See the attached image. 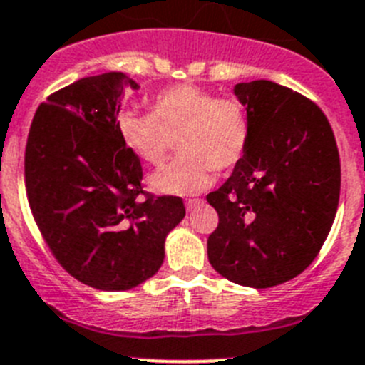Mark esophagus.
<instances>
[{
  "label": "esophagus",
  "mask_w": 365,
  "mask_h": 365,
  "mask_svg": "<svg viewBox=\"0 0 365 365\" xmlns=\"http://www.w3.org/2000/svg\"><path fill=\"white\" fill-rule=\"evenodd\" d=\"M201 202V199H186V208H188V210H193V208H197Z\"/></svg>",
  "instance_id": "esophagus-1"
}]
</instances>
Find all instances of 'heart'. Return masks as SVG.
Here are the masks:
<instances>
[{
	"mask_svg": "<svg viewBox=\"0 0 365 365\" xmlns=\"http://www.w3.org/2000/svg\"><path fill=\"white\" fill-rule=\"evenodd\" d=\"M151 111H122L117 125L128 150L153 166L163 163L173 140H179V159L151 175L155 192H202L212 185L214 172H230L247 153L250 118L243 102L234 96L217 98L201 87L177 86L155 96Z\"/></svg>",
	"mask_w": 365,
	"mask_h": 365,
	"instance_id": "b5f03b06",
	"label": "heart"
}]
</instances>
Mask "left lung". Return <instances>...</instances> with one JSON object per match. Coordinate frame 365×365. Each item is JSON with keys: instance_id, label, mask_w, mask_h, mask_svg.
<instances>
[{"instance_id": "8db88e82", "label": "left lung", "mask_w": 365, "mask_h": 365, "mask_svg": "<svg viewBox=\"0 0 365 365\" xmlns=\"http://www.w3.org/2000/svg\"><path fill=\"white\" fill-rule=\"evenodd\" d=\"M234 93L250 140L225 185L206 195L219 215L208 259L222 278L267 289L296 278L320 252L338 210L340 155L312 100L269 80Z\"/></svg>"}]
</instances>
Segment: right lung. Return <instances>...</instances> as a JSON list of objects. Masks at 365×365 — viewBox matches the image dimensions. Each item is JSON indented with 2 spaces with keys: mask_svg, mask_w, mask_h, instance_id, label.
<instances>
[{
  "mask_svg": "<svg viewBox=\"0 0 365 365\" xmlns=\"http://www.w3.org/2000/svg\"><path fill=\"white\" fill-rule=\"evenodd\" d=\"M125 87L138 83L104 73L53 93L25 148V188L45 243L73 278L111 292L160 269L166 235L186 215L180 197L144 193L140 159L117 125Z\"/></svg>",
  "mask_w": 365,
  "mask_h": 365,
  "instance_id": "right-lung-1",
  "label": "right lung"
}]
</instances>
